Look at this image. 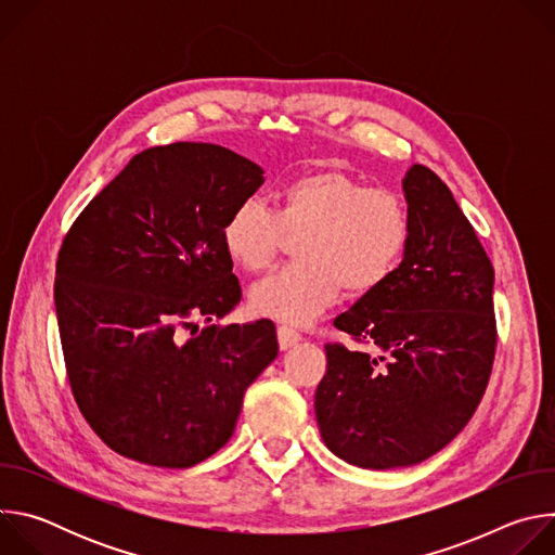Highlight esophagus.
Instances as JSON below:
<instances>
[{
  "label": "esophagus",
  "mask_w": 555,
  "mask_h": 555,
  "mask_svg": "<svg viewBox=\"0 0 555 555\" xmlns=\"http://www.w3.org/2000/svg\"><path fill=\"white\" fill-rule=\"evenodd\" d=\"M276 334H279V347H281L283 351H285V349H292L294 345H298V343L302 340L300 332L294 330V327H287V325H281V327L276 330Z\"/></svg>",
  "instance_id": "34e87169"
}]
</instances>
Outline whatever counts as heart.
Masks as SVG:
<instances>
[{
	"label": "heart",
	"instance_id": "heart-1",
	"mask_svg": "<svg viewBox=\"0 0 555 555\" xmlns=\"http://www.w3.org/2000/svg\"><path fill=\"white\" fill-rule=\"evenodd\" d=\"M411 232V206L400 191L323 169L285 182L274 208L255 197L234 204L221 223V246L234 266L261 272L285 234H300L298 261L259 281L250 305L270 319L305 325L332 307L340 289L364 296L384 285L402 263Z\"/></svg>",
	"mask_w": 555,
	"mask_h": 555
}]
</instances>
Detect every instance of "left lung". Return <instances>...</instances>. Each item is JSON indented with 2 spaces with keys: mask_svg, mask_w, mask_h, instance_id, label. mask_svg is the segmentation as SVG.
Wrapping results in <instances>:
<instances>
[{
  "mask_svg": "<svg viewBox=\"0 0 555 555\" xmlns=\"http://www.w3.org/2000/svg\"><path fill=\"white\" fill-rule=\"evenodd\" d=\"M404 193L413 232L400 268L334 321L377 356L327 343L313 400L327 448L371 469L415 465L463 430L499 340L494 268L450 189L413 165Z\"/></svg>",
  "mask_w": 555,
  "mask_h": 555,
  "instance_id": "8db88e82",
  "label": "left lung"
}]
</instances>
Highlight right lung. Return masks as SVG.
Instances as JSON below:
<instances>
[{"instance_id": "add662e5", "label": "right lung", "mask_w": 555, "mask_h": 555, "mask_svg": "<svg viewBox=\"0 0 555 555\" xmlns=\"http://www.w3.org/2000/svg\"><path fill=\"white\" fill-rule=\"evenodd\" d=\"M261 184L259 165L219 144L153 146L63 236L54 305L67 379L78 411L118 454L157 467L208 459L276 358L266 319L197 332L242 298L221 223Z\"/></svg>"}]
</instances>
